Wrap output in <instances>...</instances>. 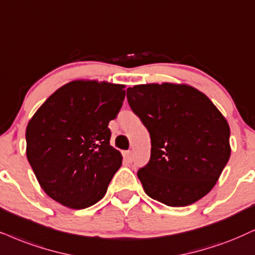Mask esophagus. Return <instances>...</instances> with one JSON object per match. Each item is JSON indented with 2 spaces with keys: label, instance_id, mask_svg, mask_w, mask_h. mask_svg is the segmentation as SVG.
Returning a JSON list of instances; mask_svg holds the SVG:
<instances>
[{
  "label": "esophagus",
  "instance_id": "esophagus-1",
  "mask_svg": "<svg viewBox=\"0 0 255 255\" xmlns=\"http://www.w3.org/2000/svg\"><path fill=\"white\" fill-rule=\"evenodd\" d=\"M124 159H125V161L126 162H128V163H130L131 161H133V154H131V151H125L124 153Z\"/></svg>",
  "mask_w": 255,
  "mask_h": 255
}]
</instances>
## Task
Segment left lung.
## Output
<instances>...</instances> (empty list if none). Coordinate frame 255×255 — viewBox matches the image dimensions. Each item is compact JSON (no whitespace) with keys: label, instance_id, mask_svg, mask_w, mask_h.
Here are the masks:
<instances>
[{"label":"left lung","instance_id":"left-lung-1","mask_svg":"<svg viewBox=\"0 0 255 255\" xmlns=\"http://www.w3.org/2000/svg\"><path fill=\"white\" fill-rule=\"evenodd\" d=\"M127 100L150 135V159L137 172L146 194L170 207L204 198L231 156L224 115L187 85L134 86L127 89Z\"/></svg>","mask_w":255,"mask_h":255}]
</instances>
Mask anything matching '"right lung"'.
<instances>
[{"mask_svg":"<svg viewBox=\"0 0 255 255\" xmlns=\"http://www.w3.org/2000/svg\"><path fill=\"white\" fill-rule=\"evenodd\" d=\"M124 85L72 81L51 94L28 122L27 159L47 195L73 209L104 198L122 155L109 143Z\"/></svg>","mask_w":255,"mask_h":255,"instance_id":"add662e5","label":"right lung"}]
</instances>
